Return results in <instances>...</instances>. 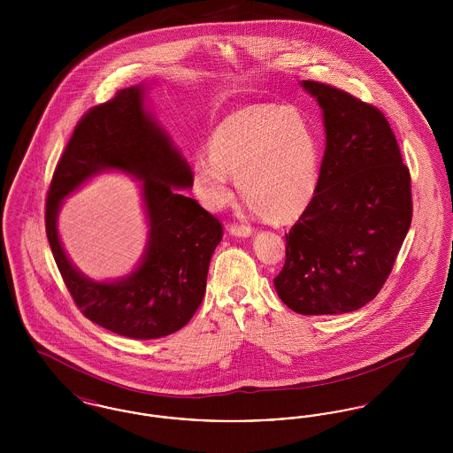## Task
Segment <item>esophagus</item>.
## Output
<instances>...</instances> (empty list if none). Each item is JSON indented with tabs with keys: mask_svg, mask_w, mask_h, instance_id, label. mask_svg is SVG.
I'll return each mask as SVG.
<instances>
[{
	"mask_svg": "<svg viewBox=\"0 0 453 453\" xmlns=\"http://www.w3.org/2000/svg\"><path fill=\"white\" fill-rule=\"evenodd\" d=\"M229 233L236 237H250L253 234V229L250 226H242V224H231Z\"/></svg>",
	"mask_w": 453,
	"mask_h": 453,
	"instance_id": "1",
	"label": "esophagus"
}]
</instances>
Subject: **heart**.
I'll return each mask as SVG.
<instances>
[{
  "label": "heart",
  "instance_id": "1",
  "mask_svg": "<svg viewBox=\"0 0 453 453\" xmlns=\"http://www.w3.org/2000/svg\"><path fill=\"white\" fill-rule=\"evenodd\" d=\"M211 154H198L192 185L198 200L220 209L233 198L231 176L251 212L299 216L318 187L319 150L309 117L296 107L253 105L217 126Z\"/></svg>",
  "mask_w": 453,
  "mask_h": 453
}]
</instances>
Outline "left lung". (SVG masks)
Segmentation results:
<instances>
[{"label": "left lung", "instance_id": "8db88e82", "mask_svg": "<svg viewBox=\"0 0 453 453\" xmlns=\"http://www.w3.org/2000/svg\"><path fill=\"white\" fill-rule=\"evenodd\" d=\"M301 87L323 108L326 150L273 283L299 314H343L375 299L392 272L412 219L410 170L379 108L331 85Z\"/></svg>", "mask_w": 453, "mask_h": 453}]
</instances>
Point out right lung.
<instances>
[{"instance_id": "add662e5", "label": "right lung", "mask_w": 453, "mask_h": 453, "mask_svg": "<svg viewBox=\"0 0 453 453\" xmlns=\"http://www.w3.org/2000/svg\"><path fill=\"white\" fill-rule=\"evenodd\" d=\"M144 85L120 89L78 122L50 181L45 233L76 305L102 327L134 340H156L181 329L202 303L209 263L222 224L180 188L192 187L188 163L151 111ZM105 169L142 180L150 239L140 266L120 281L95 282L66 258L57 233L62 198Z\"/></svg>"}]
</instances>
